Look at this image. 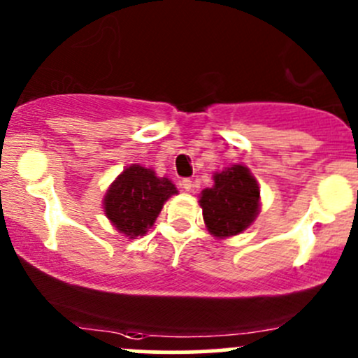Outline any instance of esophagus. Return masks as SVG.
I'll list each match as a JSON object with an SVG mask.
<instances>
[{"mask_svg": "<svg viewBox=\"0 0 358 358\" xmlns=\"http://www.w3.org/2000/svg\"><path fill=\"white\" fill-rule=\"evenodd\" d=\"M180 185H182V189L187 190V192H190V190L194 189V182H192V180H189V178L182 180V183H180Z\"/></svg>", "mask_w": 358, "mask_h": 358, "instance_id": "34e87169", "label": "esophagus"}]
</instances>
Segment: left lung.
<instances>
[{
	"mask_svg": "<svg viewBox=\"0 0 358 358\" xmlns=\"http://www.w3.org/2000/svg\"><path fill=\"white\" fill-rule=\"evenodd\" d=\"M213 187L201 192L206 229L216 239L243 234L259 213V185L248 166L232 164L213 173Z\"/></svg>",
	"mask_w": 358,
	"mask_h": 358,
	"instance_id": "1",
	"label": "left lung"
}]
</instances>
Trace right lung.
Instances as JSON below:
<instances>
[{
	"label": "right lung",
	"instance_id": "add662e5",
	"mask_svg": "<svg viewBox=\"0 0 358 358\" xmlns=\"http://www.w3.org/2000/svg\"><path fill=\"white\" fill-rule=\"evenodd\" d=\"M178 190L166 176L142 164L126 166L103 196V211L110 225L128 239L147 234L164 202Z\"/></svg>",
	"mask_w": 358,
	"mask_h": 358
}]
</instances>
